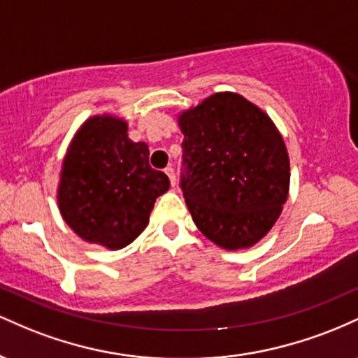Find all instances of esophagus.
<instances>
[{
  "mask_svg": "<svg viewBox=\"0 0 358 358\" xmlns=\"http://www.w3.org/2000/svg\"><path fill=\"white\" fill-rule=\"evenodd\" d=\"M165 173L168 175V178H170V183H171V187H175L176 185V178H175V170L171 166H168L166 170H165Z\"/></svg>",
  "mask_w": 358,
  "mask_h": 358,
  "instance_id": "34e87169",
  "label": "esophagus"
}]
</instances>
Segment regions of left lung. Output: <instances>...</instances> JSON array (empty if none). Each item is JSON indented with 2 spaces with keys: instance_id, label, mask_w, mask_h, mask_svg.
I'll return each instance as SVG.
<instances>
[{
  "instance_id": "8db88e82",
  "label": "left lung",
  "mask_w": 358,
  "mask_h": 358,
  "mask_svg": "<svg viewBox=\"0 0 358 358\" xmlns=\"http://www.w3.org/2000/svg\"><path fill=\"white\" fill-rule=\"evenodd\" d=\"M182 190L199 231L225 250L249 249L276 224L289 193V155L268 114L237 92H215L176 117Z\"/></svg>"
}]
</instances>
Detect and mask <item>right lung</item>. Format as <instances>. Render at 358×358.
I'll list each match as a JSON object with an SVG mask.
<instances>
[{
  "instance_id": "add662e5",
  "label": "right lung",
  "mask_w": 358,
  "mask_h": 358,
  "mask_svg": "<svg viewBox=\"0 0 358 358\" xmlns=\"http://www.w3.org/2000/svg\"><path fill=\"white\" fill-rule=\"evenodd\" d=\"M146 143L131 141L127 121L96 114L82 122L64 156L57 203L82 241L126 248L146 229L156 199L170 188L150 166Z\"/></svg>"
}]
</instances>
